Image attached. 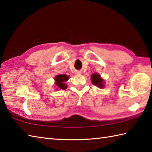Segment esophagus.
Returning <instances> with one entry per match:
<instances>
[{
    "instance_id": "1",
    "label": "esophagus",
    "mask_w": 152,
    "mask_h": 152,
    "mask_svg": "<svg viewBox=\"0 0 152 152\" xmlns=\"http://www.w3.org/2000/svg\"><path fill=\"white\" fill-rule=\"evenodd\" d=\"M81 73H82L81 71H76V74H80Z\"/></svg>"
}]
</instances>
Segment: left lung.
Here are the masks:
<instances>
[{
    "label": "left lung",
    "mask_w": 152,
    "mask_h": 152,
    "mask_svg": "<svg viewBox=\"0 0 152 152\" xmlns=\"http://www.w3.org/2000/svg\"><path fill=\"white\" fill-rule=\"evenodd\" d=\"M91 80L92 84L96 85L99 88H103L104 82L103 80L101 78V76L99 74H93L91 76Z\"/></svg>",
    "instance_id": "8db88e82"
}]
</instances>
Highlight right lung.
<instances>
[{
	"instance_id": "right-lung-1",
	"label": "right lung",
	"mask_w": 152,
	"mask_h": 152,
	"mask_svg": "<svg viewBox=\"0 0 152 152\" xmlns=\"http://www.w3.org/2000/svg\"><path fill=\"white\" fill-rule=\"evenodd\" d=\"M68 79H69V76L66 75V74H59L55 78V84L60 90H66L67 86L65 84L64 82H66Z\"/></svg>"
}]
</instances>
